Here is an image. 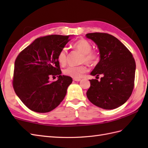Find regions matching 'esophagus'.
Segmentation results:
<instances>
[{"instance_id": "esophagus-1", "label": "esophagus", "mask_w": 148, "mask_h": 148, "mask_svg": "<svg viewBox=\"0 0 148 148\" xmlns=\"http://www.w3.org/2000/svg\"><path fill=\"white\" fill-rule=\"evenodd\" d=\"M73 80L74 81H81V79H79V78H74Z\"/></svg>"}]
</instances>
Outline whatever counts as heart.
Wrapping results in <instances>:
<instances>
[{
	"mask_svg": "<svg viewBox=\"0 0 148 148\" xmlns=\"http://www.w3.org/2000/svg\"><path fill=\"white\" fill-rule=\"evenodd\" d=\"M74 47L83 53V62L86 64L95 65L99 62V56L97 53L92 51V46L91 44L86 39H80L74 44ZM57 60L60 65L64 66L67 62V49L62 48L59 51L57 56ZM87 67L85 65H81L78 66L70 65L64 70V73L66 76L73 78H80L83 74L87 71Z\"/></svg>",
	"mask_w": 148,
	"mask_h": 148,
	"instance_id": "heart-1",
	"label": "heart"
}]
</instances>
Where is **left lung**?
<instances>
[{
	"label": "left lung",
	"instance_id": "left-lung-1",
	"mask_svg": "<svg viewBox=\"0 0 148 148\" xmlns=\"http://www.w3.org/2000/svg\"><path fill=\"white\" fill-rule=\"evenodd\" d=\"M99 49L100 61L91 72L96 79H91L86 96L94 105L104 109H114L129 99L134 89L136 62L120 40L106 33H89ZM100 75L102 77L97 80Z\"/></svg>",
	"mask_w": 148,
	"mask_h": 148
}]
</instances>
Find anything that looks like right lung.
<instances>
[{
    "mask_svg": "<svg viewBox=\"0 0 148 148\" xmlns=\"http://www.w3.org/2000/svg\"><path fill=\"white\" fill-rule=\"evenodd\" d=\"M72 36L41 37L24 49L14 62L13 88L21 102L33 111L48 112L64 100L72 77L61 75L59 51ZM58 79L51 82L49 78Z\"/></svg>",
    "mask_w": 148,
    "mask_h": 148,
    "instance_id": "right-lung-1",
    "label": "right lung"
}]
</instances>
